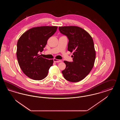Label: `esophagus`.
<instances>
[{
    "instance_id": "34e87169",
    "label": "esophagus",
    "mask_w": 120,
    "mask_h": 120,
    "mask_svg": "<svg viewBox=\"0 0 120 120\" xmlns=\"http://www.w3.org/2000/svg\"><path fill=\"white\" fill-rule=\"evenodd\" d=\"M53 61H54V62H55V63H60V62H62V60H58V59H56V58H54V59H53Z\"/></svg>"
}]
</instances>
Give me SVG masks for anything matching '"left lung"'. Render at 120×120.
Here are the masks:
<instances>
[{
	"label": "left lung",
	"instance_id": "1",
	"mask_svg": "<svg viewBox=\"0 0 120 120\" xmlns=\"http://www.w3.org/2000/svg\"><path fill=\"white\" fill-rule=\"evenodd\" d=\"M59 30L69 40L68 50L73 52V62L64 61L62 71L66 80L76 82L84 79L93 68L96 57L94 43L90 35L76 26H60Z\"/></svg>",
	"mask_w": 120,
	"mask_h": 120
}]
</instances>
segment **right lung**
Masks as SVG:
<instances>
[{"instance_id":"right-lung-1","label":"right lung","mask_w":120,"mask_h":120,"mask_svg":"<svg viewBox=\"0 0 120 120\" xmlns=\"http://www.w3.org/2000/svg\"><path fill=\"white\" fill-rule=\"evenodd\" d=\"M57 28L56 26L33 27L23 33L18 40V63L23 73L30 79L40 80L47 76L53 60L42 57L39 52L43 51L47 40Z\"/></svg>"}]
</instances>
